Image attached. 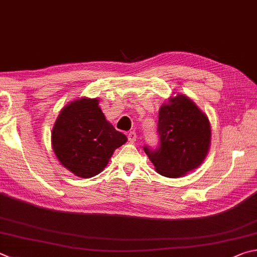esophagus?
Wrapping results in <instances>:
<instances>
[{
    "mask_svg": "<svg viewBox=\"0 0 257 257\" xmlns=\"http://www.w3.org/2000/svg\"><path fill=\"white\" fill-rule=\"evenodd\" d=\"M136 139H137V134L136 133L132 132V133L128 134V141L130 143H135V142H136Z\"/></svg>",
    "mask_w": 257,
    "mask_h": 257,
    "instance_id": "esophagus-1",
    "label": "esophagus"
}]
</instances>
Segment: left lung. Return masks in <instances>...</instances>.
<instances>
[{"instance_id": "left-lung-1", "label": "left lung", "mask_w": 257, "mask_h": 257, "mask_svg": "<svg viewBox=\"0 0 257 257\" xmlns=\"http://www.w3.org/2000/svg\"><path fill=\"white\" fill-rule=\"evenodd\" d=\"M160 147H144L155 171L163 176H184L202 164L211 143L207 114L184 94L172 95L158 111Z\"/></svg>"}]
</instances>
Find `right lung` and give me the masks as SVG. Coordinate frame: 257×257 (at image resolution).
I'll return each mask as SVG.
<instances>
[{"label": "right lung", "mask_w": 257, "mask_h": 257, "mask_svg": "<svg viewBox=\"0 0 257 257\" xmlns=\"http://www.w3.org/2000/svg\"><path fill=\"white\" fill-rule=\"evenodd\" d=\"M99 102L97 97L71 101L51 130V147L60 164L84 179L101 173L115 149L127 143L105 119Z\"/></svg>", "instance_id": "add662e5"}]
</instances>
